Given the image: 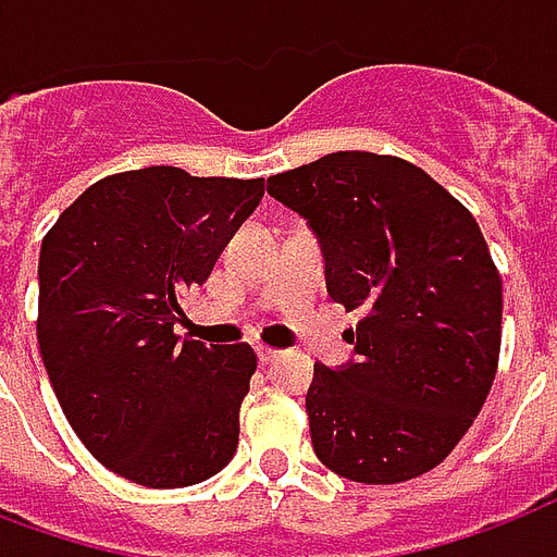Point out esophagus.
<instances>
[{"label": "esophagus", "instance_id": "obj_1", "mask_svg": "<svg viewBox=\"0 0 557 557\" xmlns=\"http://www.w3.org/2000/svg\"><path fill=\"white\" fill-rule=\"evenodd\" d=\"M258 362L261 364H270V362H275V359H278V350H273V347H258Z\"/></svg>", "mask_w": 557, "mask_h": 557}]
</instances>
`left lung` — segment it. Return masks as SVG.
<instances>
[{"label": "left lung", "instance_id": "obj_1", "mask_svg": "<svg viewBox=\"0 0 557 557\" xmlns=\"http://www.w3.org/2000/svg\"><path fill=\"white\" fill-rule=\"evenodd\" d=\"M306 219L326 290L359 314L352 359L314 364L318 460L356 484H400L448 457L484 407L502 347V278L474 216L397 157L338 150L273 174Z\"/></svg>", "mask_w": 557, "mask_h": 557}]
</instances>
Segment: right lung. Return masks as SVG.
Instances as JSON below:
<instances>
[{
  "mask_svg": "<svg viewBox=\"0 0 557 557\" xmlns=\"http://www.w3.org/2000/svg\"><path fill=\"white\" fill-rule=\"evenodd\" d=\"M261 198L263 177L150 165L88 186L40 243V359L73 433L109 472L172 490L234 457L255 350L181 341L174 323Z\"/></svg>",
  "mask_w": 557,
  "mask_h": 557,
  "instance_id": "1",
  "label": "right lung"
}]
</instances>
